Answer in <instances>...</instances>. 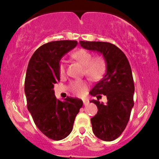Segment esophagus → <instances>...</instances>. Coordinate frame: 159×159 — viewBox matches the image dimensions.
Wrapping results in <instances>:
<instances>
[{"label":"esophagus","instance_id":"obj_1","mask_svg":"<svg viewBox=\"0 0 159 159\" xmlns=\"http://www.w3.org/2000/svg\"><path fill=\"white\" fill-rule=\"evenodd\" d=\"M83 103H84V105H87V104L89 103V100H87V99H84V100H83Z\"/></svg>","mask_w":159,"mask_h":159}]
</instances>
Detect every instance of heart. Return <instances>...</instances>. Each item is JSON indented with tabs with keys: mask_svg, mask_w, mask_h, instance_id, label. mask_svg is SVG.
Masks as SVG:
<instances>
[{
	"mask_svg": "<svg viewBox=\"0 0 159 159\" xmlns=\"http://www.w3.org/2000/svg\"><path fill=\"white\" fill-rule=\"evenodd\" d=\"M72 57L84 66V74L91 81L100 80L103 77L106 70V61L102 56H95L89 51L85 49H79L71 54ZM59 72L64 75L66 70V65L64 61H61L59 64ZM70 88L72 92L78 96L83 95L87 89V84L82 80H76L70 83Z\"/></svg>",
	"mask_w": 159,
	"mask_h": 159,
	"instance_id": "obj_1",
	"label": "heart"
}]
</instances>
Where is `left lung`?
I'll return each mask as SVG.
<instances>
[{
  "label": "left lung",
  "mask_w": 159,
  "mask_h": 159,
  "mask_svg": "<svg viewBox=\"0 0 159 159\" xmlns=\"http://www.w3.org/2000/svg\"><path fill=\"white\" fill-rule=\"evenodd\" d=\"M80 44L84 48L101 53L106 61L105 75L90 91V94L97 97V100L90 102L98 107V113L91 118V122L96 137L111 142L124 131L134 106V85L131 66L124 52L115 44L83 41H80ZM102 94L108 100L105 105L99 102Z\"/></svg>",
  "instance_id": "obj_1"
}]
</instances>
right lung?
I'll return each instance as SVG.
<instances>
[{
	"label": "right lung",
	"mask_w": 159,
	"mask_h": 159,
	"mask_svg": "<svg viewBox=\"0 0 159 159\" xmlns=\"http://www.w3.org/2000/svg\"><path fill=\"white\" fill-rule=\"evenodd\" d=\"M76 41H56L35 51L28 63L25 81L27 107L38 129L49 139L59 141L71 132L82 100L67 97L64 102L54 95V85L60 81L59 62L76 47Z\"/></svg>",
	"instance_id": "add662e5"
}]
</instances>
